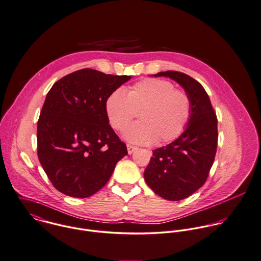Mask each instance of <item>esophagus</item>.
I'll list each match as a JSON object with an SVG mask.
<instances>
[{
    "mask_svg": "<svg viewBox=\"0 0 261 261\" xmlns=\"http://www.w3.org/2000/svg\"><path fill=\"white\" fill-rule=\"evenodd\" d=\"M136 149H137L136 146H133V145H131V144H127V150H128V153H129V154L133 153Z\"/></svg>",
    "mask_w": 261,
    "mask_h": 261,
    "instance_id": "obj_1",
    "label": "esophagus"
}]
</instances>
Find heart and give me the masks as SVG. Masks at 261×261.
<instances>
[{"label":"heart","instance_id":"b5f03b06","mask_svg":"<svg viewBox=\"0 0 261 261\" xmlns=\"http://www.w3.org/2000/svg\"><path fill=\"white\" fill-rule=\"evenodd\" d=\"M111 126L123 131L136 113L139 122L131 125L124 137L136 144L170 142L185 130L191 116L189 95L163 79L141 80L126 91L114 90L106 100Z\"/></svg>","mask_w":261,"mask_h":261}]
</instances>
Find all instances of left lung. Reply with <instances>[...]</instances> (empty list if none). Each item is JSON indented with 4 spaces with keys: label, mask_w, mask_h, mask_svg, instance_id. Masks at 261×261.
Here are the masks:
<instances>
[{
    "label": "left lung",
    "mask_w": 261,
    "mask_h": 261,
    "mask_svg": "<svg viewBox=\"0 0 261 261\" xmlns=\"http://www.w3.org/2000/svg\"><path fill=\"white\" fill-rule=\"evenodd\" d=\"M179 83L191 100V116L184 132L167 146L156 148L144 171L146 184L159 196L178 201L205 183L218 145V119L203 86L187 74L160 72Z\"/></svg>",
    "instance_id": "obj_1"
}]
</instances>
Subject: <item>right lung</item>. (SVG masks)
<instances>
[{
    "label": "right lung",
    "mask_w": 261,
    "mask_h": 261,
    "mask_svg": "<svg viewBox=\"0 0 261 261\" xmlns=\"http://www.w3.org/2000/svg\"><path fill=\"white\" fill-rule=\"evenodd\" d=\"M130 79L86 68L64 76L47 92L37 122V156L58 191L93 195L128 154L109 124L106 100Z\"/></svg>",
    "instance_id": "1"
}]
</instances>
